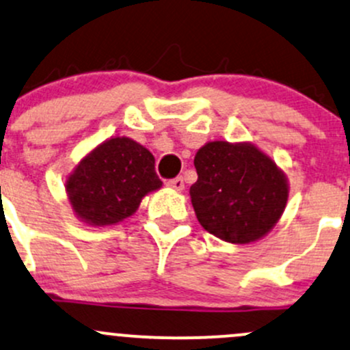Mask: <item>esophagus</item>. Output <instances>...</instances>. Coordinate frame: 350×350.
Segmentation results:
<instances>
[{
  "label": "esophagus",
  "mask_w": 350,
  "mask_h": 350,
  "mask_svg": "<svg viewBox=\"0 0 350 350\" xmlns=\"http://www.w3.org/2000/svg\"><path fill=\"white\" fill-rule=\"evenodd\" d=\"M167 186L174 191H183L184 189V179L183 178L171 179V181H167Z\"/></svg>",
  "instance_id": "esophagus-1"
}]
</instances>
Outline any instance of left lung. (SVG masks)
I'll list each match as a JSON object with an SVG mask.
<instances>
[{
  "label": "left lung",
  "instance_id": "1",
  "mask_svg": "<svg viewBox=\"0 0 350 350\" xmlns=\"http://www.w3.org/2000/svg\"><path fill=\"white\" fill-rule=\"evenodd\" d=\"M198 181L191 202L199 224L219 239L249 244L278 224L287 198V176L252 143L211 141L196 152Z\"/></svg>",
  "mask_w": 350,
  "mask_h": 350
}]
</instances>
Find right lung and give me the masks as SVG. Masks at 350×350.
<instances>
[{
    "label": "right lung",
    "mask_w": 350,
    "mask_h": 350,
    "mask_svg": "<svg viewBox=\"0 0 350 350\" xmlns=\"http://www.w3.org/2000/svg\"><path fill=\"white\" fill-rule=\"evenodd\" d=\"M161 186L151 151L131 137L116 136L88 152L64 187L75 216L105 228L133 216L144 196Z\"/></svg>",
    "instance_id": "1"
}]
</instances>
